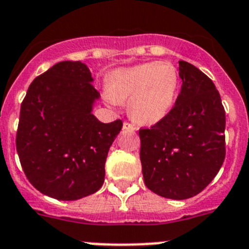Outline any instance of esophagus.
<instances>
[{"instance_id": "obj_1", "label": "esophagus", "mask_w": 249, "mask_h": 249, "mask_svg": "<svg viewBox=\"0 0 249 249\" xmlns=\"http://www.w3.org/2000/svg\"><path fill=\"white\" fill-rule=\"evenodd\" d=\"M123 129H126V131H136V126L134 124H132V123L129 122H123Z\"/></svg>"}]
</instances>
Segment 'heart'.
<instances>
[{"label": "heart", "mask_w": 249, "mask_h": 249, "mask_svg": "<svg viewBox=\"0 0 249 249\" xmlns=\"http://www.w3.org/2000/svg\"><path fill=\"white\" fill-rule=\"evenodd\" d=\"M179 75L168 61H152L111 72L107 95L113 102H128L129 115L136 122L153 124L174 105Z\"/></svg>", "instance_id": "1"}]
</instances>
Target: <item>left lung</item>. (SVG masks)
Instances as JSON below:
<instances>
[{"label": "left lung", "mask_w": 249, "mask_h": 249, "mask_svg": "<svg viewBox=\"0 0 249 249\" xmlns=\"http://www.w3.org/2000/svg\"><path fill=\"white\" fill-rule=\"evenodd\" d=\"M179 75L182 85L173 108L140 129L144 184L173 200L201 193L226 157V113L215 84L188 61H179Z\"/></svg>", "instance_id": "8db88e82"}]
</instances>
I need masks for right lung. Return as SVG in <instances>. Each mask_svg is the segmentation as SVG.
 Segmentation results:
<instances>
[{"label":"right lung","mask_w":249,"mask_h":249,"mask_svg":"<svg viewBox=\"0 0 249 249\" xmlns=\"http://www.w3.org/2000/svg\"><path fill=\"white\" fill-rule=\"evenodd\" d=\"M99 97L81 61H60L29 85L16 148L27 179L44 195L79 200L104 184L107 153L123 123L91 113Z\"/></svg>","instance_id":"1"}]
</instances>
